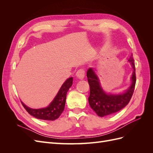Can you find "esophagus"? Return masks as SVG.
<instances>
[{
	"instance_id": "1",
	"label": "esophagus",
	"mask_w": 153,
	"mask_h": 153,
	"mask_svg": "<svg viewBox=\"0 0 153 153\" xmlns=\"http://www.w3.org/2000/svg\"><path fill=\"white\" fill-rule=\"evenodd\" d=\"M76 76L78 78V79L82 80L85 76V71L84 69H80L79 70H78L76 73Z\"/></svg>"
}]
</instances>
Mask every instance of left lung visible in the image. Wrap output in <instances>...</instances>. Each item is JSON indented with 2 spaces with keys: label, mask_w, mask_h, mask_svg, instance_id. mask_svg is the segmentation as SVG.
Returning a JSON list of instances; mask_svg holds the SVG:
<instances>
[{
  "label": "left lung",
  "mask_w": 153,
  "mask_h": 153,
  "mask_svg": "<svg viewBox=\"0 0 153 153\" xmlns=\"http://www.w3.org/2000/svg\"><path fill=\"white\" fill-rule=\"evenodd\" d=\"M128 61L133 68L131 85L123 93H106L101 85L100 81L94 70L90 68L87 72L90 87V96L88 98L91 108L100 117H104L119 112L126 106L130 101L136 83L135 67L132 55Z\"/></svg>",
  "instance_id": "obj_1"
}]
</instances>
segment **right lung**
<instances>
[{
	"label": "right lung",
	"mask_w": 153,
	"mask_h": 153,
	"mask_svg": "<svg viewBox=\"0 0 153 153\" xmlns=\"http://www.w3.org/2000/svg\"><path fill=\"white\" fill-rule=\"evenodd\" d=\"M73 84V77H70L64 82L60 88L57 95L50 105L45 108L34 109L31 108L22 102L23 106L32 116L46 121H54L59 118L62 113L66 103L67 92Z\"/></svg>",
	"instance_id": "add662e5"
}]
</instances>
